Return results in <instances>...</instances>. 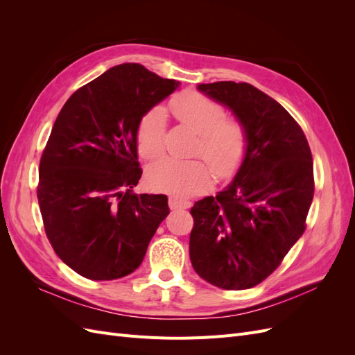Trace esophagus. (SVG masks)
Masks as SVG:
<instances>
[{
    "label": "esophagus",
    "mask_w": 355,
    "mask_h": 355,
    "mask_svg": "<svg viewBox=\"0 0 355 355\" xmlns=\"http://www.w3.org/2000/svg\"><path fill=\"white\" fill-rule=\"evenodd\" d=\"M168 206L171 210H180V209H189L191 207V201L184 200L180 197H170L168 198Z\"/></svg>",
    "instance_id": "34e87169"
}]
</instances>
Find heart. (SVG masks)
Segmentation results:
<instances>
[{
	"label": "heart",
	"mask_w": 355,
	"mask_h": 355,
	"mask_svg": "<svg viewBox=\"0 0 355 355\" xmlns=\"http://www.w3.org/2000/svg\"><path fill=\"white\" fill-rule=\"evenodd\" d=\"M170 111L178 120L196 132L198 144L196 155L210 164L214 175L227 178L240 166L245 151L244 127L235 120H227L223 106L197 92H184L170 101ZM136 141L144 158L163 154L166 144V112L154 108L139 121ZM149 185L170 194L189 197L210 185V168L201 159L182 161L164 157L148 167Z\"/></svg>",
	"instance_id": "heart-1"
}]
</instances>
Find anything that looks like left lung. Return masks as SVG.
<instances>
[{"label":"left lung","mask_w":355,"mask_h":355,"mask_svg":"<svg viewBox=\"0 0 355 355\" xmlns=\"http://www.w3.org/2000/svg\"><path fill=\"white\" fill-rule=\"evenodd\" d=\"M197 89L227 106L247 144L231 184L191 209V263L213 286L250 288L277 270L305 231L313 155L295 118L252 84L218 81Z\"/></svg>","instance_id":"1"}]
</instances>
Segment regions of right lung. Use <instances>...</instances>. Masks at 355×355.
<instances>
[{
  "label": "right lung",
  "mask_w": 355,
  "mask_h": 355,
  "mask_svg": "<svg viewBox=\"0 0 355 355\" xmlns=\"http://www.w3.org/2000/svg\"><path fill=\"white\" fill-rule=\"evenodd\" d=\"M179 84L123 63L83 85L59 112L37 197L50 244L77 274L96 282L132 274L170 213L166 196L132 189L142 176L139 121Z\"/></svg>",
  "instance_id": "1"
}]
</instances>
